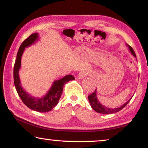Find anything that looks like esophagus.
<instances>
[{
  "mask_svg": "<svg viewBox=\"0 0 148 148\" xmlns=\"http://www.w3.org/2000/svg\"><path fill=\"white\" fill-rule=\"evenodd\" d=\"M87 75V73L85 71H81L79 73V75H78V77H79V79H82V78H84L85 76H86Z\"/></svg>",
  "mask_w": 148,
  "mask_h": 148,
  "instance_id": "obj_1",
  "label": "esophagus"
}]
</instances>
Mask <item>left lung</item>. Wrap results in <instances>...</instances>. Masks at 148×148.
I'll return each mask as SVG.
<instances>
[{"instance_id": "left-lung-1", "label": "left lung", "mask_w": 148, "mask_h": 148, "mask_svg": "<svg viewBox=\"0 0 148 148\" xmlns=\"http://www.w3.org/2000/svg\"><path fill=\"white\" fill-rule=\"evenodd\" d=\"M129 48L131 52L133 55V56L136 57V54H135L134 50H133L132 47L129 46ZM131 99L129 101H127L126 103H125V104H123V106H121V107H119V108H107L106 106H104V105L101 104L99 102V101H98V100H97L96 90H95L92 94L89 95L88 96V100H89V102L90 103V105L91 106H92V108L94 109L96 112L98 113H101V114H112V113H115V112H119V111L122 110L124 107L126 106V105L129 102V101L131 100Z\"/></svg>"}]
</instances>
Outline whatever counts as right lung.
<instances>
[{
	"label": "right lung",
	"mask_w": 148,
	"mask_h": 148,
	"mask_svg": "<svg viewBox=\"0 0 148 148\" xmlns=\"http://www.w3.org/2000/svg\"><path fill=\"white\" fill-rule=\"evenodd\" d=\"M38 34L34 33L30 35L29 37L24 40L20 46L17 52V58L14 64L13 69V77L14 84H15L16 90L22 102L32 110H36L40 112H49L58 104L59 99L62 95V88L66 82L71 80L75 79V77L72 75H67L63 78L58 81H55L52 85V88L48 92V94L42 98H34L31 96H29L20 85L19 77V70L21 66V58L22 54L25 47L31 45L37 40Z\"/></svg>",
	"instance_id": "1"
}]
</instances>
